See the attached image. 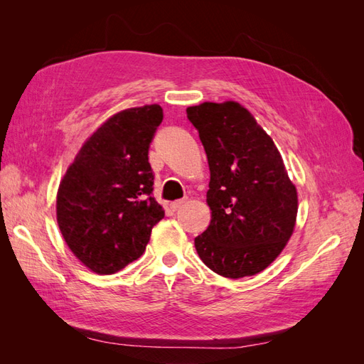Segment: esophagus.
<instances>
[{"label": "esophagus", "mask_w": 364, "mask_h": 364, "mask_svg": "<svg viewBox=\"0 0 364 364\" xmlns=\"http://www.w3.org/2000/svg\"><path fill=\"white\" fill-rule=\"evenodd\" d=\"M183 203H185V200H176V202H171V203H170L171 211H178L179 208H182V206H183Z\"/></svg>", "instance_id": "obj_1"}]
</instances>
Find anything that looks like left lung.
I'll return each instance as SVG.
<instances>
[{"mask_svg":"<svg viewBox=\"0 0 364 364\" xmlns=\"http://www.w3.org/2000/svg\"><path fill=\"white\" fill-rule=\"evenodd\" d=\"M211 171V223L194 238L200 259L225 278L252 277L272 264L293 234L297 193L279 151L235 102L186 109Z\"/></svg>","mask_w":364,"mask_h":364,"instance_id":"obj_1","label":"left lung"}]
</instances>
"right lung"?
Returning a JSON list of instances; mask_svg holds the SVG:
<instances>
[{
    "instance_id": "obj_1",
    "label": "right lung",
    "mask_w": 364,
    "mask_h": 364,
    "mask_svg": "<svg viewBox=\"0 0 364 364\" xmlns=\"http://www.w3.org/2000/svg\"><path fill=\"white\" fill-rule=\"evenodd\" d=\"M162 118L159 105L115 114L85 142L59 185L60 232L95 273L112 274L138 259L164 218L149 162Z\"/></svg>"
}]
</instances>
